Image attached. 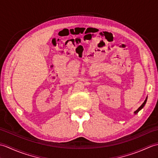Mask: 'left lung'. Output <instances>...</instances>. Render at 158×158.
<instances>
[{
	"label": "left lung",
	"mask_w": 158,
	"mask_h": 158,
	"mask_svg": "<svg viewBox=\"0 0 158 158\" xmlns=\"http://www.w3.org/2000/svg\"><path fill=\"white\" fill-rule=\"evenodd\" d=\"M146 102H147V98L145 99V101H144V102H143V103L142 104V105H141V106H140L139 107V108L138 109H137V110H136V111L135 112V114H136L137 113H138V112L139 111V110H141V109H142L143 108V107H144V106H145V103H146Z\"/></svg>",
	"instance_id": "obj_1"
}]
</instances>
